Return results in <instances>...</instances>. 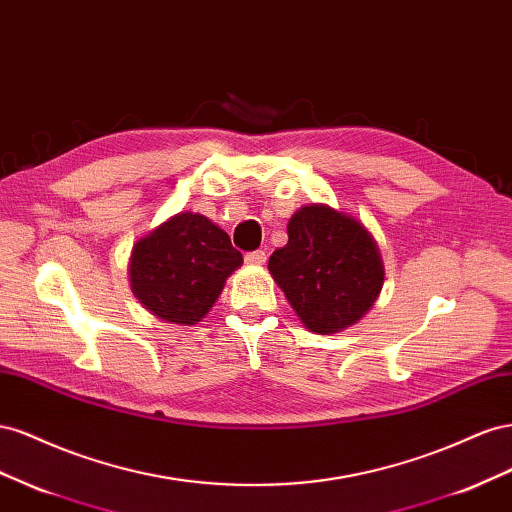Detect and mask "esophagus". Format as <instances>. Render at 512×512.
Segmentation results:
<instances>
[{"mask_svg": "<svg viewBox=\"0 0 512 512\" xmlns=\"http://www.w3.org/2000/svg\"><path fill=\"white\" fill-rule=\"evenodd\" d=\"M244 261L248 266H264L266 264V253L264 251H253V253H246Z\"/></svg>", "mask_w": 512, "mask_h": 512, "instance_id": "34e87169", "label": "esophagus"}]
</instances>
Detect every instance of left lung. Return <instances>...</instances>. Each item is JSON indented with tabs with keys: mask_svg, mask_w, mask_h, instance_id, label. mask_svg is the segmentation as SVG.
Segmentation results:
<instances>
[{
	"mask_svg": "<svg viewBox=\"0 0 512 512\" xmlns=\"http://www.w3.org/2000/svg\"><path fill=\"white\" fill-rule=\"evenodd\" d=\"M287 236L268 270L302 324L315 334L358 324L382 294L386 274L369 229L328 203H309L289 218Z\"/></svg>",
	"mask_w": 512,
	"mask_h": 512,
	"instance_id": "obj_1",
	"label": "left lung"
}]
</instances>
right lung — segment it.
<instances>
[{"mask_svg": "<svg viewBox=\"0 0 512 512\" xmlns=\"http://www.w3.org/2000/svg\"><path fill=\"white\" fill-rule=\"evenodd\" d=\"M242 266L227 233L197 212H178L135 242L128 261L133 296L156 319L195 326Z\"/></svg>", "mask_w": 512, "mask_h": 512, "instance_id": "1", "label": "right lung"}]
</instances>
